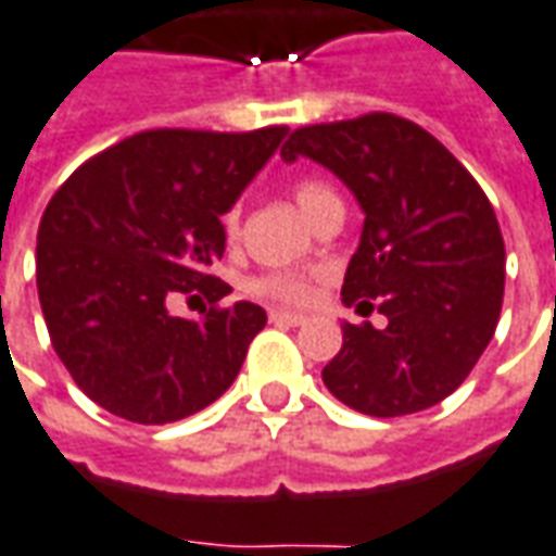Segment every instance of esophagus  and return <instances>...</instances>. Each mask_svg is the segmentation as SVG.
Masks as SVG:
<instances>
[{
  "label": "esophagus",
  "instance_id": "esophagus-1",
  "mask_svg": "<svg viewBox=\"0 0 556 556\" xmlns=\"http://www.w3.org/2000/svg\"><path fill=\"white\" fill-rule=\"evenodd\" d=\"M269 320H271V324H278V327H300V324H305V315H296V312H281V308H271Z\"/></svg>",
  "mask_w": 556,
  "mask_h": 556
}]
</instances>
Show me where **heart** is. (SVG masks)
I'll use <instances>...</instances> for the list:
<instances>
[{
	"label": "heart",
	"mask_w": 556,
	"mask_h": 556,
	"mask_svg": "<svg viewBox=\"0 0 556 556\" xmlns=\"http://www.w3.org/2000/svg\"><path fill=\"white\" fill-rule=\"evenodd\" d=\"M293 199H296V205H300V212L308 217V220H315V214L332 202L336 197V190L329 187L327 181H317V178H300V181L293 184ZM224 229H227V236L232 239L236 232H239V208H232V212L224 217ZM248 290L254 293V296H263V300H275V302H285V305H302V302L312 300V281L305 278V275H296V271H269V275H260L254 278Z\"/></svg>",
	"instance_id": "1"
}]
</instances>
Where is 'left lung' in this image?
I'll list each match as a JSON object with an SVG mask.
<instances>
[{"label":"left lung","mask_w":556,"mask_h":556,"mask_svg":"<svg viewBox=\"0 0 556 556\" xmlns=\"http://www.w3.org/2000/svg\"><path fill=\"white\" fill-rule=\"evenodd\" d=\"M329 168L354 193L363 232L342 302L388 327L342 324L324 384L359 415L400 417L451 396L493 339L505 244L493 205L439 139L396 114L296 129L281 148Z\"/></svg>","instance_id":"8db88e82"}]
</instances>
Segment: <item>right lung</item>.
<instances>
[{
  "label": "right lung",
  "instance_id": "add662e5",
  "mask_svg": "<svg viewBox=\"0 0 556 556\" xmlns=\"http://www.w3.org/2000/svg\"><path fill=\"white\" fill-rule=\"evenodd\" d=\"M285 136L287 126L148 129L53 193L38 224V302L56 357L96 405L132 424H172L236 381L266 312L236 302L190 320L168 300L220 302L232 290L208 275L227 248L220 217Z\"/></svg>",
  "mask_w": 556,
  "mask_h": 556
}]
</instances>
